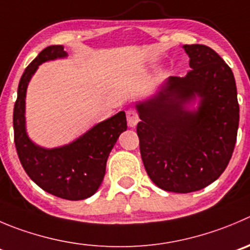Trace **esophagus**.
<instances>
[{
	"label": "esophagus",
	"instance_id": "1",
	"mask_svg": "<svg viewBox=\"0 0 250 250\" xmlns=\"http://www.w3.org/2000/svg\"><path fill=\"white\" fill-rule=\"evenodd\" d=\"M126 119H127V125L131 127L136 126V124L140 121L139 114H137V111L134 110V109H129V110L126 111Z\"/></svg>",
	"mask_w": 250,
	"mask_h": 250
}]
</instances>
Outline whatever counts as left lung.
<instances>
[{
  "instance_id": "left-lung-1",
  "label": "left lung",
  "mask_w": 250,
  "mask_h": 250,
  "mask_svg": "<svg viewBox=\"0 0 250 250\" xmlns=\"http://www.w3.org/2000/svg\"><path fill=\"white\" fill-rule=\"evenodd\" d=\"M191 70L170 76L156 96L136 104L137 136L145 169L161 189L198 191L228 166L239 124L234 76L215 50L184 45ZM199 96L196 111L186 104Z\"/></svg>"
}]
</instances>
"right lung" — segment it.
I'll return each instance as SVG.
<instances>
[{"label": "right lung", "mask_w": 250, "mask_h": 250, "mask_svg": "<svg viewBox=\"0 0 250 250\" xmlns=\"http://www.w3.org/2000/svg\"><path fill=\"white\" fill-rule=\"evenodd\" d=\"M66 56L62 45H51L45 47L23 72L13 110L14 144L25 173L35 184L58 198L83 200L101 187L109 153L121 132L127 129L126 116L119 111L65 146L49 149L35 145L25 131L28 83L42 62Z\"/></svg>", "instance_id": "right-lung-1"}]
</instances>
